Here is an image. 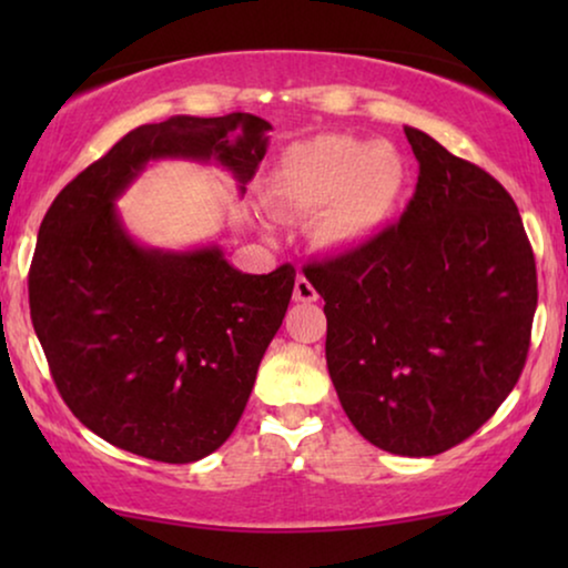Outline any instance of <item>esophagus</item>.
Segmentation results:
<instances>
[{
    "instance_id": "1",
    "label": "esophagus",
    "mask_w": 568,
    "mask_h": 568,
    "mask_svg": "<svg viewBox=\"0 0 568 568\" xmlns=\"http://www.w3.org/2000/svg\"><path fill=\"white\" fill-rule=\"evenodd\" d=\"M315 300H317L315 286L310 284L305 276H297V282H294V302H315Z\"/></svg>"
}]
</instances>
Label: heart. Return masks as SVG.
<instances>
[{"label":"heart","instance_id":"obj_1","mask_svg":"<svg viewBox=\"0 0 568 568\" xmlns=\"http://www.w3.org/2000/svg\"><path fill=\"white\" fill-rule=\"evenodd\" d=\"M403 183L406 165L393 144L331 134L284 152L268 178L266 204L278 216H315V243L346 251L390 222Z\"/></svg>","mask_w":568,"mask_h":568}]
</instances>
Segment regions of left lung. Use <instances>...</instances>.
Here are the masks:
<instances>
[{"label":"left lung","mask_w":568,"mask_h":568,"mask_svg":"<svg viewBox=\"0 0 568 568\" xmlns=\"http://www.w3.org/2000/svg\"><path fill=\"white\" fill-rule=\"evenodd\" d=\"M418 183L400 222L307 263L325 362L356 432L393 455L460 445L523 375L538 276L504 185L406 126Z\"/></svg>","instance_id":"1"}]
</instances>
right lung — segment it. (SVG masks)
Segmentation results:
<instances>
[{
    "label": "right lung",
    "mask_w": 568,
    "mask_h": 568,
    "mask_svg": "<svg viewBox=\"0 0 568 568\" xmlns=\"http://www.w3.org/2000/svg\"><path fill=\"white\" fill-rule=\"evenodd\" d=\"M266 131L251 113L144 123L43 216L28 274L36 336L69 410L126 453L196 463L227 442L297 271L243 274L220 245L146 247L123 227L115 199L154 160L216 162L245 193Z\"/></svg>",
    "instance_id": "right-lung-1"
}]
</instances>
